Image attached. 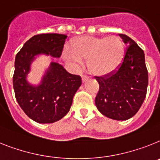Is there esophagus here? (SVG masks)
<instances>
[{
    "mask_svg": "<svg viewBox=\"0 0 160 160\" xmlns=\"http://www.w3.org/2000/svg\"><path fill=\"white\" fill-rule=\"evenodd\" d=\"M81 78H82L83 82H85V81H87V80L88 79V76H86V75H83V76H81Z\"/></svg>",
    "mask_w": 160,
    "mask_h": 160,
    "instance_id": "esophagus-1",
    "label": "esophagus"
}]
</instances>
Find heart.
<instances>
[{"label":"heart","instance_id":"1","mask_svg":"<svg viewBox=\"0 0 160 160\" xmlns=\"http://www.w3.org/2000/svg\"><path fill=\"white\" fill-rule=\"evenodd\" d=\"M124 45L118 37L78 38L67 51V57L76 62L88 59V68L93 75L108 76L119 68L124 57Z\"/></svg>","mask_w":160,"mask_h":160}]
</instances>
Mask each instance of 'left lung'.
Segmentation results:
<instances>
[{"instance_id": "1", "label": "left lung", "mask_w": 160, "mask_h": 160, "mask_svg": "<svg viewBox=\"0 0 160 160\" xmlns=\"http://www.w3.org/2000/svg\"><path fill=\"white\" fill-rule=\"evenodd\" d=\"M128 45L121 64L108 76H95L99 90L95 104L101 113L115 120H126L140 109L146 98L148 71L144 51L133 40L119 34Z\"/></svg>"}]
</instances>
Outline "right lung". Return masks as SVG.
I'll list each match as a JSON object with an SVG mask.
<instances>
[{
    "mask_svg": "<svg viewBox=\"0 0 160 160\" xmlns=\"http://www.w3.org/2000/svg\"><path fill=\"white\" fill-rule=\"evenodd\" d=\"M67 36L57 33L36 35L17 53L13 76L14 94L28 117L40 123H50L68 113L73 97L81 85V77L68 72L62 66L52 62L38 86L26 80L36 55L45 53L59 58Z\"/></svg>",
    "mask_w": 160,
    "mask_h": 160,
    "instance_id": "right-lung-1",
    "label": "right lung"
}]
</instances>
